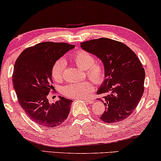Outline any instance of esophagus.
I'll return each instance as SVG.
<instances>
[{"instance_id": "obj_1", "label": "esophagus", "mask_w": 161, "mask_h": 161, "mask_svg": "<svg viewBox=\"0 0 161 161\" xmlns=\"http://www.w3.org/2000/svg\"><path fill=\"white\" fill-rule=\"evenodd\" d=\"M85 102L87 103V104H92L94 103V100L92 99H85Z\"/></svg>"}]
</instances>
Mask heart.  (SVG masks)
Instances as JSON below:
<instances>
[{
	"mask_svg": "<svg viewBox=\"0 0 161 161\" xmlns=\"http://www.w3.org/2000/svg\"><path fill=\"white\" fill-rule=\"evenodd\" d=\"M73 60L76 66L85 71L86 75L96 85L103 83L105 78V69L100 62H95V58L92 54L84 50H80L73 56ZM66 60L60 58L55 62L52 67L53 78L57 81H61L66 69ZM93 85L90 81L73 82L66 85L63 88V93L71 98H85L90 96L93 91Z\"/></svg>",
	"mask_w": 161,
	"mask_h": 161,
	"instance_id": "heart-1",
	"label": "heart"
}]
</instances>
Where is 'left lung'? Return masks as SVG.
I'll return each mask as SVG.
<instances>
[{
    "mask_svg": "<svg viewBox=\"0 0 161 161\" xmlns=\"http://www.w3.org/2000/svg\"><path fill=\"white\" fill-rule=\"evenodd\" d=\"M81 47L101 60L105 78L98 89L105 105L100 117L107 124L123 121L131 114L143 95L145 72L136 55L124 43L108 38L81 42Z\"/></svg>",
    "mask_w": 161,
    "mask_h": 161,
    "instance_id": "obj_1",
    "label": "left lung"
}]
</instances>
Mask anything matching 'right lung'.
Wrapping results in <instances>:
<instances>
[{
    "mask_svg": "<svg viewBox=\"0 0 161 161\" xmlns=\"http://www.w3.org/2000/svg\"><path fill=\"white\" fill-rule=\"evenodd\" d=\"M74 45L65 42H43L23 50L16 59L13 73L14 89L19 105L37 125L54 128L67 119L72 100L64 97L55 103L47 99L55 62Z\"/></svg>",
    "mask_w": 161,
    "mask_h": 161,
    "instance_id": "1",
    "label": "right lung"
}]
</instances>
